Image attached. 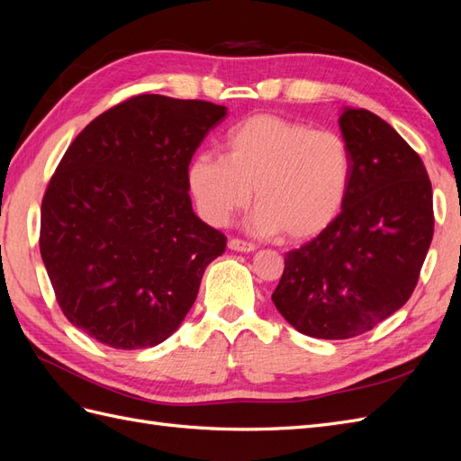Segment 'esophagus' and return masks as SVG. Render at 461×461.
I'll use <instances>...</instances> for the list:
<instances>
[{"instance_id": "obj_1", "label": "esophagus", "mask_w": 461, "mask_h": 461, "mask_svg": "<svg viewBox=\"0 0 461 461\" xmlns=\"http://www.w3.org/2000/svg\"><path fill=\"white\" fill-rule=\"evenodd\" d=\"M229 248L234 249V252H254L256 244L248 242V240H240V239H230Z\"/></svg>"}]
</instances>
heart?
<instances>
[{"mask_svg":"<svg viewBox=\"0 0 461 461\" xmlns=\"http://www.w3.org/2000/svg\"><path fill=\"white\" fill-rule=\"evenodd\" d=\"M225 148V156L198 153L188 167L190 192L207 222L227 225L252 190L261 232L283 229L288 239L305 240L339 217L354 171L340 134L261 113L236 124Z\"/></svg>","mask_w":461,"mask_h":461,"instance_id":"heart-1","label":"heart"}]
</instances>
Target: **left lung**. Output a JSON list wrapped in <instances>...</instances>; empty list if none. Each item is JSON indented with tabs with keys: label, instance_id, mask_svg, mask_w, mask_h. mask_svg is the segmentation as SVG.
Masks as SVG:
<instances>
[{
	"label": "left lung",
	"instance_id": "left-lung-1",
	"mask_svg": "<svg viewBox=\"0 0 461 461\" xmlns=\"http://www.w3.org/2000/svg\"><path fill=\"white\" fill-rule=\"evenodd\" d=\"M354 171L342 212L285 256L275 308L313 339L357 337L398 312L420 281L435 232L425 165L386 121L346 107Z\"/></svg>",
	"mask_w": 461,
	"mask_h": 461
}]
</instances>
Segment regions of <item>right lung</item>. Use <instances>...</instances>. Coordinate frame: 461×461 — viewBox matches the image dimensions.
Returning a JSON list of instances; mask_svg holds the SVG:
<instances>
[{"mask_svg": "<svg viewBox=\"0 0 461 461\" xmlns=\"http://www.w3.org/2000/svg\"><path fill=\"white\" fill-rule=\"evenodd\" d=\"M227 107L129 97L67 148L41 200L40 254L63 315L115 350L163 342L227 236L192 212L188 165Z\"/></svg>", "mask_w": 461, "mask_h": 461, "instance_id": "obj_1", "label": "right lung"}]
</instances>
